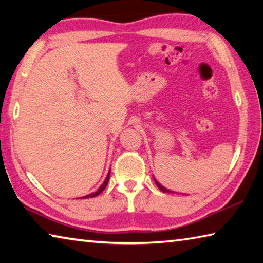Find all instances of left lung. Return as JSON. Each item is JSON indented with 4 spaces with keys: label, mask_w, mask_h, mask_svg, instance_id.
Listing matches in <instances>:
<instances>
[{
    "label": "left lung",
    "mask_w": 263,
    "mask_h": 263,
    "mask_svg": "<svg viewBox=\"0 0 263 263\" xmlns=\"http://www.w3.org/2000/svg\"><path fill=\"white\" fill-rule=\"evenodd\" d=\"M153 179L155 184H157L158 188L162 191V193H167V194H180V195H190V194H195L197 193L198 190H202L204 188H208V186H204V188H197V189H190V188H182V186L177 185V184H171L167 182L166 185V181L162 182L159 180V177H157V175L153 174ZM210 186V185H209Z\"/></svg>",
    "instance_id": "8db88e82"
}]
</instances>
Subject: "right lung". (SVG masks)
<instances>
[{
    "label": "right lung",
    "mask_w": 263,
    "mask_h": 263,
    "mask_svg": "<svg viewBox=\"0 0 263 263\" xmlns=\"http://www.w3.org/2000/svg\"><path fill=\"white\" fill-rule=\"evenodd\" d=\"M109 177H110V169L108 171V173H106L104 180L100 184L99 188H96L95 190H92V191H90V193H88V194H84V195H81V196H77V197H75V198H77V199H79V198H90V197H96V196H99L102 193V191L105 189V186H106V184H108V182H109Z\"/></svg>",
    "instance_id": "1"
}]
</instances>
